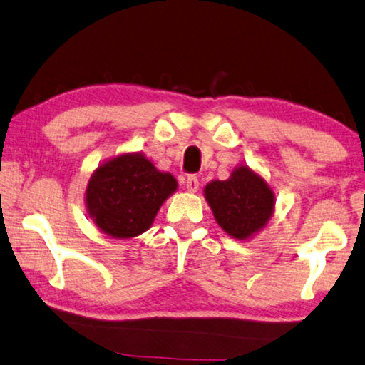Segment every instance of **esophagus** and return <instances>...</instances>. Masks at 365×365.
<instances>
[{
  "label": "esophagus",
  "mask_w": 365,
  "mask_h": 365,
  "mask_svg": "<svg viewBox=\"0 0 365 365\" xmlns=\"http://www.w3.org/2000/svg\"><path fill=\"white\" fill-rule=\"evenodd\" d=\"M186 187H187L189 192H197V190H199V178H197L195 175L187 176Z\"/></svg>",
  "instance_id": "1"
}]
</instances>
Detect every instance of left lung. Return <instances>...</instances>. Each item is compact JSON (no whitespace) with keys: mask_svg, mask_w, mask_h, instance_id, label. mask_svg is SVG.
Masks as SVG:
<instances>
[{"mask_svg":"<svg viewBox=\"0 0 365 365\" xmlns=\"http://www.w3.org/2000/svg\"><path fill=\"white\" fill-rule=\"evenodd\" d=\"M205 199L215 220L234 239L245 240L261 231L274 213V192L248 166H239L226 181H212Z\"/></svg>","mask_w":365,"mask_h":365,"instance_id":"8db88e82","label":"left lung"}]
</instances>
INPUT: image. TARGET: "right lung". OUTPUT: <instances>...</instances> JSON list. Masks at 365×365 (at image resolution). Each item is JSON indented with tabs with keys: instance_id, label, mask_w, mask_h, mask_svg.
Segmentation results:
<instances>
[{
	"instance_id": "add662e5",
	"label": "right lung",
	"mask_w": 365,
	"mask_h": 365,
	"mask_svg": "<svg viewBox=\"0 0 365 365\" xmlns=\"http://www.w3.org/2000/svg\"><path fill=\"white\" fill-rule=\"evenodd\" d=\"M176 187V179L158 171L143 153H123L93 173L86 187L88 213L110 237H136L152 226Z\"/></svg>"
}]
</instances>
